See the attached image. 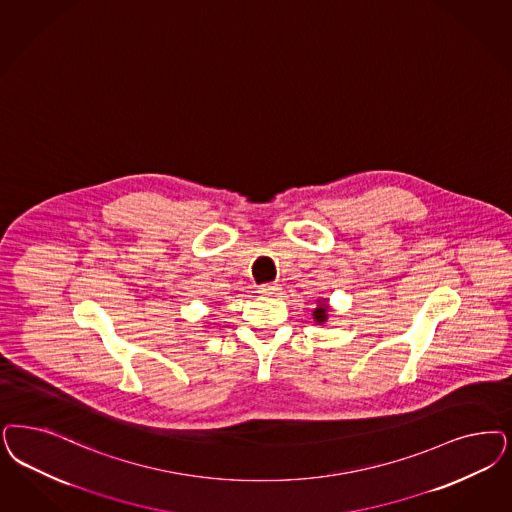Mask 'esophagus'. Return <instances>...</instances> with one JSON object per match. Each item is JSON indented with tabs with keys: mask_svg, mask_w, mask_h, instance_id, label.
I'll return each mask as SVG.
<instances>
[{
	"mask_svg": "<svg viewBox=\"0 0 512 512\" xmlns=\"http://www.w3.org/2000/svg\"><path fill=\"white\" fill-rule=\"evenodd\" d=\"M259 293H263L266 297H278L282 293V285L280 283H266L259 287Z\"/></svg>",
	"mask_w": 512,
	"mask_h": 512,
	"instance_id": "34e87169",
	"label": "esophagus"
}]
</instances>
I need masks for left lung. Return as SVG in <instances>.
<instances>
[{
    "instance_id": "obj_1",
    "label": "left lung",
    "mask_w": 512,
    "mask_h": 512,
    "mask_svg": "<svg viewBox=\"0 0 512 512\" xmlns=\"http://www.w3.org/2000/svg\"><path fill=\"white\" fill-rule=\"evenodd\" d=\"M314 321L318 323V325H323L327 319H329V299H318V306H316V310H314Z\"/></svg>"
}]
</instances>
